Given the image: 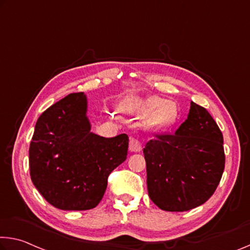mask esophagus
I'll list each match as a JSON object with an SVG mask.
<instances>
[{"label":"esophagus","mask_w":250,"mask_h":250,"mask_svg":"<svg viewBox=\"0 0 250 250\" xmlns=\"http://www.w3.org/2000/svg\"><path fill=\"white\" fill-rule=\"evenodd\" d=\"M129 150L131 152H140L142 150V145L140 140L136 139V138H131L129 144Z\"/></svg>","instance_id":"obj_1"}]
</instances>
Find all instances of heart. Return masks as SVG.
Returning a JSON list of instances; mask_svg holds the SVG:
<instances>
[{
  "label": "heart",
  "mask_w": 250,
  "mask_h": 250,
  "mask_svg": "<svg viewBox=\"0 0 250 250\" xmlns=\"http://www.w3.org/2000/svg\"><path fill=\"white\" fill-rule=\"evenodd\" d=\"M125 111H133L139 116H149L148 125L156 131H165L176 125L178 120L177 105L160 97H148L142 100L129 101L121 105Z\"/></svg>",
  "instance_id": "obj_1"
}]
</instances>
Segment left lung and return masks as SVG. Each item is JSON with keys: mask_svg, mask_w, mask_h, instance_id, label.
<instances>
[{"mask_svg": "<svg viewBox=\"0 0 250 250\" xmlns=\"http://www.w3.org/2000/svg\"><path fill=\"white\" fill-rule=\"evenodd\" d=\"M156 137L144 149L150 199L166 211H187L205 204L225 169L223 133L212 117L191 101L177 131Z\"/></svg>", "mask_w": 250, "mask_h": 250, "instance_id": "obj_1", "label": "left lung"}]
</instances>
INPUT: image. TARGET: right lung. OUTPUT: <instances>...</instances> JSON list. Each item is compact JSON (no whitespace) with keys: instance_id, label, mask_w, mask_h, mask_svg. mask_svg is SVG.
I'll return each mask as SVG.
<instances>
[{"instance_id":"1","label":"right lung","mask_w":250,"mask_h":250,"mask_svg":"<svg viewBox=\"0 0 250 250\" xmlns=\"http://www.w3.org/2000/svg\"><path fill=\"white\" fill-rule=\"evenodd\" d=\"M88 100L71 93L38 119L30 145V175L35 188L55 208L88 210L100 203L108 177L126 159L129 138L91 132Z\"/></svg>"}]
</instances>
